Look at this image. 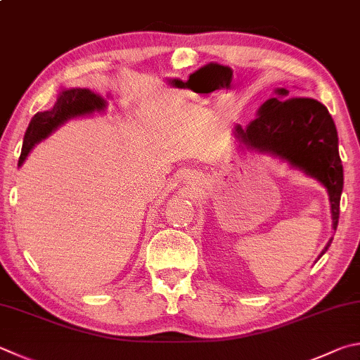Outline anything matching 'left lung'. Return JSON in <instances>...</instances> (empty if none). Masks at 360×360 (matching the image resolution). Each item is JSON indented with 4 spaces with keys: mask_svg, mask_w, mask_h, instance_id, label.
<instances>
[{
    "mask_svg": "<svg viewBox=\"0 0 360 360\" xmlns=\"http://www.w3.org/2000/svg\"><path fill=\"white\" fill-rule=\"evenodd\" d=\"M233 136L240 149L267 154L316 179L328 191L332 230H337L343 167L335 122L321 102L310 97L290 99L288 89L276 88L271 99L258 108L257 117L245 127H234ZM332 239L318 259L328 252Z\"/></svg>",
    "mask_w": 360,
    "mask_h": 360,
    "instance_id": "obj_1",
    "label": "left lung"
}]
</instances>
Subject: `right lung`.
<instances>
[{
	"label": "right lung",
	"mask_w": 360,
	"mask_h": 360,
	"mask_svg": "<svg viewBox=\"0 0 360 360\" xmlns=\"http://www.w3.org/2000/svg\"><path fill=\"white\" fill-rule=\"evenodd\" d=\"M107 97L110 99V96ZM107 107L108 101L88 88H63L56 96L53 107L32 116L30 126L25 132L18 167L23 165V162L37 143L47 139L63 124L75 120V117L102 113L105 112Z\"/></svg>",
	"instance_id": "1"
}]
</instances>
